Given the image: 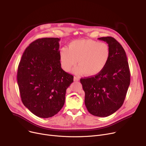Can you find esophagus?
<instances>
[{
  "instance_id": "34e87169",
  "label": "esophagus",
  "mask_w": 146,
  "mask_h": 146,
  "mask_svg": "<svg viewBox=\"0 0 146 146\" xmlns=\"http://www.w3.org/2000/svg\"><path fill=\"white\" fill-rule=\"evenodd\" d=\"M79 80V78L78 77H74V81H76V82H78Z\"/></svg>"
}]
</instances>
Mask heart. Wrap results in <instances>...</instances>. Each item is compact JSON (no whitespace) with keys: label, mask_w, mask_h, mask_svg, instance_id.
<instances>
[{"label":"heart","mask_w":146,"mask_h":146,"mask_svg":"<svg viewBox=\"0 0 146 146\" xmlns=\"http://www.w3.org/2000/svg\"><path fill=\"white\" fill-rule=\"evenodd\" d=\"M59 55L61 67L65 71H70L78 61L79 66L74 69V73L86 74L91 77L104 70L110 60L111 50L105 42L81 39L70 42L68 48H61Z\"/></svg>","instance_id":"obj_1"}]
</instances>
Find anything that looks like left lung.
Returning a JSON list of instances; mask_svg holds the SVG:
<instances>
[{"label":"left lung","instance_id":"left-lung-1","mask_svg":"<svg viewBox=\"0 0 146 146\" xmlns=\"http://www.w3.org/2000/svg\"><path fill=\"white\" fill-rule=\"evenodd\" d=\"M106 42L110 58L98 74L80 79L85 91V104L93 115L106 117L115 112L124 103L130 83V73L126 53L122 45L111 36L98 38Z\"/></svg>","mask_w":146,"mask_h":146}]
</instances>
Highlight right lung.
I'll return each mask as SVG.
<instances>
[{"mask_svg": "<svg viewBox=\"0 0 146 146\" xmlns=\"http://www.w3.org/2000/svg\"><path fill=\"white\" fill-rule=\"evenodd\" d=\"M58 38H43L31 43L18 66L17 80L22 103L43 118L57 114L65 102L73 76L61 67Z\"/></svg>", "mask_w": 146, "mask_h": 146, "instance_id": "add662e5", "label": "right lung"}]
</instances>
